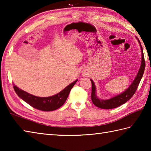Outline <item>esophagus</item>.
Masks as SVG:
<instances>
[{"mask_svg": "<svg viewBox=\"0 0 151 151\" xmlns=\"http://www.w3.org/2000/svg\"><path fill=\"white\" fill-rule=\"evenodd\" d=\"M88 71L86 70V69H84L83 70H82V75H83L84 76H88Z\"/></svg>", "mask_w": 151, "mask_h": 151, "instance_id": "34e87169", "label": "esophagus"}]
</instances>
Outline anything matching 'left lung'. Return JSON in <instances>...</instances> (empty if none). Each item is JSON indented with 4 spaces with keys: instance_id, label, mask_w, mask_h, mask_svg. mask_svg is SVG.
Segmentation results:
<instances>
[{
    "instance_id": "obj_1",
    "label": "left lung",
    "mask_w": 151,
    "mask_h": 151,
    "mask_svg": "<svg viewBox=\"0 0 151 151\" xmlns=\"http://www.w3.org/2000/svg\"><path fill=\"white\" fill-rule=\"evenodd\" d=\"M137 40L140 44V47L141 50V66L139 68V70L138 71V73L137 74V76H135L134 81H133L131 85L129 86L128 88V89H127L126 91H124V92H122V93L119 94V95H117L116 96L112 97L111 99H105V100L100 99L96 96V89L95 84H94V82L92 80L90 79V81L91 82V101H92L93 103L96 106V107L101 109H111L116 108L128 101V100L129 99H131V97L134 95L135 92L136 91L137 89L139 84L141 78H142V76L143 75L145 68V59H144L142 46H141L140 41L138 38H137Z\"/></svg>"
}]
</instances>
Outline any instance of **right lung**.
I'll return each instance as SVG.
<instances>
[{
  "instance_id": "1",
  "label": "right lung",
  "mask_w": 151,
  "mask_h": 151,
  "mask_svg": "<svg viewBox=\"0 0 151 151\" xmlns=\"http://www.w3.org/2000/svg\"><path fill=\"white\" fill-rule=\"evenodd\" d=\"M77 81L78 80H76L71 84L68 85L60 93L55 94L54 96L46 97L33 96L19 89L15 85L14 86V89L17 95L31 107L43 111H52L61 107L64 104L65 102L66 101L68 96H69L70 90L72 89L73 86Z\"/></svg>"
}]
</instances>
